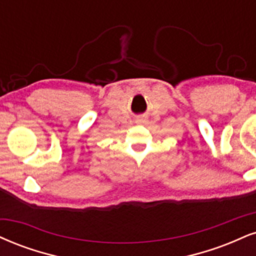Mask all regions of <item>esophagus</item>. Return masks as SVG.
<instances>
[{"label": "esophagus", "instance_id": "34e87169", "mask_svg": "<svg viewBox=\"0 0 256 256\" xmlns=\"http://www.w3.org/2000/svg\"><path fill=\"white\" fill-rule=\"evenodd\" d=\"M146 122V119H144V118H140V119H137V124H143V122Z\"/></svg>", "mask_w": 256, "mask_h": 256}]
</instances>
